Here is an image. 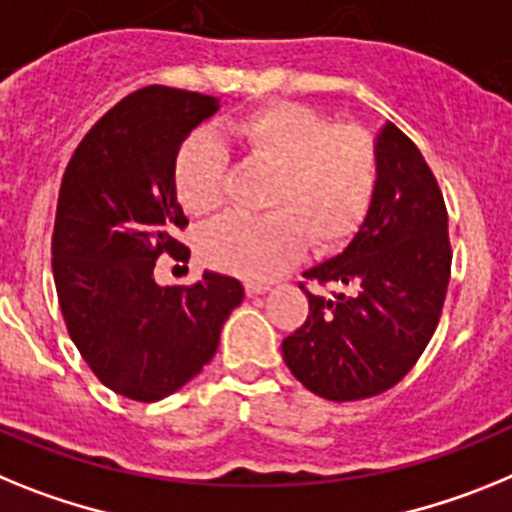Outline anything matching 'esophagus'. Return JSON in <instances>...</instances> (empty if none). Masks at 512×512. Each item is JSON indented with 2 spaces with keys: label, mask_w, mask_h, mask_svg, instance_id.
<instances>
[{
  "label": "esophagus",
  "mask_w": 512,
  "mask_h": 512,
  "mask_svg": "<svg viewBox=\"0 0 512 512\" xmlns=\"http://www.w3.org/2000/svg\"><path fill=\"white\" fill-rule=\"evenodd\" d=\"M244 288H247V296H262V293H268V291H270V283L250 281Z\"/></svg>",
  "instance_id": "34e87169"
}]
</instances>
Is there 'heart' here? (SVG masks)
<instances>
[{
  "label": "heart",
  "instance_id": "obj_1",
  "mask_svg": "<svg viewBox=\"0 0 512 512\" xmlns=\"http://www.w3.org/2000/svg\"><path fill=\"white\" fill-rule=\"evenodd\" d=\"M229 133L252 162L273 172L268 216H226L208 226L201 255L242 278H270L311 250L332 252L353 237L379 188V144L361 126H332L322 113L275 102L231 123ZM175 188L190 216H208L226 201V151L195 131L175 159Z\"/></svg>",
  "mask_w": 512,
  "mask_h": 512
}]
</instances>
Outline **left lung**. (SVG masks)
Listing matches in <instances>:
<instances>
[{
    "mask_svg": "<svg viewBox=\"0 0 512 512\" xmlns=\"http://www.w3.org/2000/svg\"><path fill=\"white\" fill-rule=\"evenodd\" d=\"M381 170L366 219L340 255L304 273L348 288L311 293L309 317L283 340V361L309 391L355 402L402 381L438 327L451 244L448 216L428 162L394 123L376 133Z\"/></svg>",
    "mask_w": 512,
    "mask_h": 512,
    "instance_id": "8db88e82",
    "label": "left lung"
}]
</instances>
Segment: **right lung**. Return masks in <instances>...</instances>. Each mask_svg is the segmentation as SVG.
<instances>
[{
    "instance_id": "right-lung-1",
    "label": "right lung",
    "mask_w": 512,
    "mask_h": 512,
    "mask_svg": "<svg viewBox=\"0 0 512 512\" xmlns=\"http://www.w3.org/2000/svg\"><path fill=\"white\" fill-rule=\"evenodd\" d=\"M201 92L144 87L92 126L64 172L53 226V281L71 342L102 384L157 402L201 373L221 324L244 299L231 275L206 270L195 286H159L162 252L188 224L175 159L195 126L219 113Z\"/></svg>"
}]
</instances>
